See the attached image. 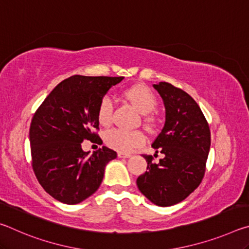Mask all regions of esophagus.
<instances>
[{"instance_id":"obj_1","label":"esophagus","mask_w":249,"mask_h":249,"mask_svg":"<svg viewBox=\"0 0 249 249\" xmlns=\"http://www.w3.org/2000/svg\"><path fill=\"white\" fill-rule=\"evenodd\" d=\"M117 156H119L120 158H128V157H130V154L123 153V151H119V153H117Z\"/></svg>"}]
</instances>
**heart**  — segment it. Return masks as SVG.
Masks as SVG:
<instances>
[{
	"mask_svg": "<svg viewBox=\"0 0 249 249\" xmlns=\"http://www.w3.org/2000/svg\"><path fill=\"white\" fill-rule=\"evenodd\" d=\"M125 95L142 114H148L157 107V98L150 89L145 86L129 88L125 92ZM113 111H114L113 100L108 95L103 96L98 108V119L100 123L104 126L111 124L113 121ZM104 140L107 145L111 148L127 153L144 144L145 137L138 130L112 128L105 133Z\"/></svg>",
	"mask_w": 249,
	"mask_h": 249,
	"instance_id": "heart-1",
	"label": "heart"
}]
</instances>
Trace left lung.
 <instances>
[{
	"label": "left lung",
	"instance_id": "8db88e82",
	"mask_svg": "<svg viewBox=\"0 0 249 249\" xmlns=\"http://www.w3.org/2000/svg\"><path fill=\"white\" fill-rule=\"evenodd\" d=\"M165 103L166 123L153 146L162 159L153 162L144 155L147 171L137 178V187L158 206L183 201L199 187L205 174L211 146L208 122L187 92L168 82L154 84Z\"/></svg>",
	"mask_w": 249,
	"mask_h": 249
}]
</instances>
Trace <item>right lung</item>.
<instances>
[{"label": "right lung", "instance_id": "obj_1", "mask_svg": "<svg viewBox=\"0 0 249 249\" xmlns=\"http://www.w3.org/2000/svg\"><path fill=\"white\" fill-rule=\"evenodd\" d=\"M123 79L72 75L59 83L34 114L29 128L33 170L53 199L77 204L99 189L105 166L116 153L103 146L89 155L81 142L102 144L95 133L99 104Z\"/></svg>", "mask_w": 249, "mask_h": 249}]
</instances>
